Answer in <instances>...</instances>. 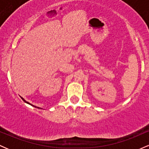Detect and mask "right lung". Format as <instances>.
Segmentation results:
<instances>
[{
	"label": "right lung",
	"mask_w": 149,
	"mask_h": 149,
	"mask_svg": "<svg viewBox=\"0 0 149 149\" xmlns=\"http://www.w3.org/2000/svg\"><path fill=\"white\" fill-rule=\"evenodd\" d=\"M21 98H22V100H23V101H24V102H25V103H26V104H29V105H31V106H32V107H36V108H38V109H41V108H39V107H36V106H33V104H30V103H29V102H26V100H24V98H23V97H21Z\"/></svg>",
	"instance_id": "add662e5"
}]
</instances>
